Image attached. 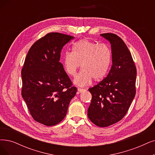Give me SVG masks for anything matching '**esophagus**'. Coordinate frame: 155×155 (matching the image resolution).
<instances>
[{
    "label": "esophagus",
    "instance_id": "1",
    "mask_svg": "<svg viewBox=\"0 0 155 155\" xmlns=\"http://www.w3.org/2000/svg\"><path fill=\"white\" fill-rule=\"evenodd\" d=\"M78 91H79V92H84V91H86V90L85 89H84V88H78Z\"/></svg>",
    "mask_w": 155,
    "mask_h": 155
}]
</instances>
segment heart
Here are the masks:
<instances>
[{
    "label": "heart",
    "mask_w": 155,
    "mask_h": 155,
    "mask_svg": "<svg viewBox=\"0 0 155 155\" xmlns=\"http://www.w3.org/2000/svg\"><path fill=\"white\" fill-rule=\"evenodd\" d=\"M112 58L110 48L106 43L81 39L74 44L72 52L67 51L62 58L65 72L70 76H75L80 65L82 70L74 79L76 84L84 86L93 79L101 81L106 76Z\"/></svg>",
    "instance_id": "heart-1"
}]
</instances>
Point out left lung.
Instances as JSON below:
<instances>
[{"label": "left lung", "mask_w": 155, "mask_h": 155, "mask_svg": "<svg viewBox=\"0 0 155 155\" xmlns=\"http://www.w3.org/2000/svg\"><path fill=\"white\" fill-rule=\"evenodd\" d=\"M101 35L110 43L113 65L107 77L88 89L92 98L88 116L95 125L106 127L127 114L135 95L137 69L130 52L119 36L111 33Z\"/></svg>", "instance_id": "8db88e82"}]
</instances>
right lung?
<instances>
[{"label":"right lung","mask_w":155,"mask_h":155,"mask_svg":"<svg viewBox=\"0 0 155 155\" xmlns=\"http://www.w3.org/2000/svg\"><path fill=\"white\" fill-rule=\"evenodd\" d=\"M74 37L48 33L31 46L21 69V95L37 122L56 125L64 120L77 88L60 62L61 49Z\"/></svg>","instance_id":"add662e5"}]
</instances>
